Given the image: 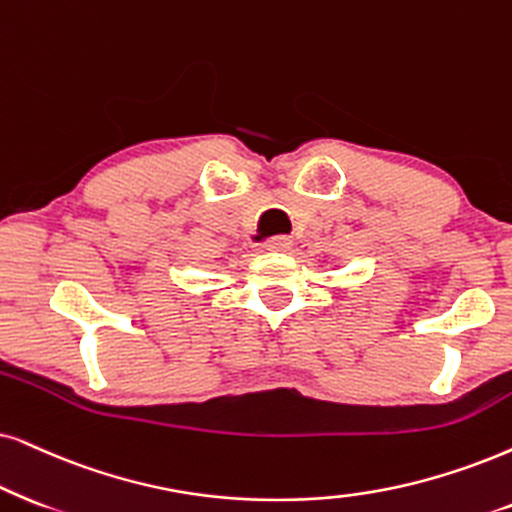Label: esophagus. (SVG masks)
<instances>
[{
	"label": "esophagus",
	"mask_w": 512,
	"mask_h": 512,
	"mask_svg": "<svg viewBox=\"0 0 512 512\" xmlns=\"http://www.w3.org/2000/svg\"><path fill=\"white\" fill-rule=\"evenodd\" d=\"M264 248L274 250V252H288L290 248H293V241H290L288 236H274L264 243Z\"/></svg>",
	"instance_id": "34e87169"
}]
</instances>
